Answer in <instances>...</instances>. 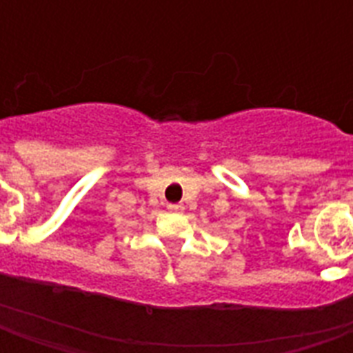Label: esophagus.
<instances>
[{
	"label": "esophagus",
	"instance_id": "obj_1",
	"mask_svg": "<svg viewBox=\"0 0 353 353\" xmlns=\"http://www.w3.org/2000/svg\"><path fill=\"white\" fill-rule=\"evenodd\" d=\"M168 210H170V212H183V210H185V207L179 203H170L168 205Z\"/></svg>",
	"mask_w": 353,
	"mask_h": 353
}]
</instances>
